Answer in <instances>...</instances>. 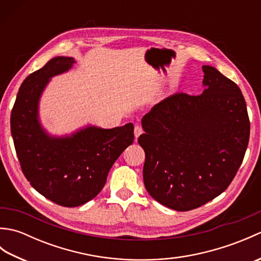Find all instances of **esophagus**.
Instances as JSON below:
<instances>
[{
  "label": "esophagus",
  "instance_id": "obj_1",
  "mask_svg": "<svg viewBox=\"0 0 261 261\" xmlns=\"http://www.w3.org/2000/svg\"><path fill=\"white\" fill-rule=\"evenodd\" d=\"M142 127L140 126V125H136L135 126V138H136V140L138 139V138H139V136L142 134Z\"/></svg>",
  "mask_w": 261,
  "mask_h": 261
}]
</instances>
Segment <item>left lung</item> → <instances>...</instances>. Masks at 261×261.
Returning <instances> with one entry per match:
<instances>
[{
	"mask_svg": "<svg viewBox=\"0 0 261 261\" xmlns=\"http://www.w3.org/2000/svg\"><path fill=\"white\" fill-rule=\"evenodd\" d=\"M201 95L175 94L142 118L138 142L146 153L145 187L175 211L202 206L223 193L245 157L250 136L240 88L203 66Z\"/></svg>",
	"mask_w": 261,
	"mask_h": 261,
	"instance_id": "8db88e82",
	"label": "left lung"
}]
</instances>
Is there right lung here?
Wrapping results in <instances>:
<instances>
[{
    "instance_id": "right-lung-1",
    "label": "right lung",
    "mask_w": 261,
    "mask_h": 261,
    "mask_svg": "<svg viewBox=\"0 0 261 261\" xmlns=\"http://www.w3.org/2000/svg\"><path fill=\"white\" fill-rule=\"evenodd\" d=\"M76 60L58 56L21 84L11 113V134L31 186L66 207L80 206L101 192L115 160L134 142V124L112 129L88 124L70 135H50L42 126L39 104L53 77L67 73Z\"/></svg>"
}]
</instances>
